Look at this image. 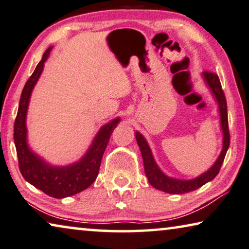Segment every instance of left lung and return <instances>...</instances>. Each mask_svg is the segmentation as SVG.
Here are the masks:
<instances>
[{"label": "left lung", "mask_w": 249, "mask_h": 249, "mask_svg": "<svg viewBox=\"0 0 249 249\" xmlns=\"http://www.w3.org/2000/svg\"><path fill=\"white\" fill-rule=\"evenodd\" d=\"M203 80L205 84L210 89V92L213 95L214 100L217 101L219 116H220V125L222 131V149L221 153L214 161V164L204 172L200 176L192 179H178L167 176L161 169L158 167V165L155 161V158L151 153V149L142 133L136 131V140L138 143L142 156L143 160V167H145V173L150 185H153L155 189L163 191V192L171 193V194H184L192 192V191L199 189L205 183L210 182L213 179L220 171V167L225 160L227 150L229 148L230 143V136H229V128H228V113H227V102L225 94L221 89L220 81L217 74L210 73V71H203L202 73Z\"/></svg>", "instance_id": "obj_1"}]
</instances>
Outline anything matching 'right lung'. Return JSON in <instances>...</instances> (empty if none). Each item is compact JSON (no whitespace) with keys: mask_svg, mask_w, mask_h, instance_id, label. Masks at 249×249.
<instances>
[{"mask_svg":"<svg viewBox=\"0 0 249 249\" xmlns=\"http://www.w3.org/2000/svg\"><path fill=\"white\" fill-rule=\"evenodd\" d=\"M52 48L53 47H49L46 50L21 93L19 109L14 121V143L19 160V168L24 179L46 193L47 196L56 199H63L82 192L95 181L99 174L104 150L107 148L114 128L120 122V118L113 119L107 124L102 125L84 156L73 164L66 166H55L47 163L39 155L31 150L27 139L28 130L26 120L28 107L32 89L44 71L45 62L48 59Z\"/></svg>","mask_w":249,"mask_h":249,"instance_id":"add662e5","label":"right lung"}]
</instances>
